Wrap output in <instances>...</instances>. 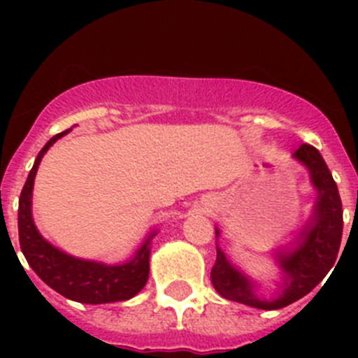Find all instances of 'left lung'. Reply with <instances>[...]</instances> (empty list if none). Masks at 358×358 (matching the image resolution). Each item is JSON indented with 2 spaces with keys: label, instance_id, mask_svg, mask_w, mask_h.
Masks as SVG:
<instances>
[{
  "label": "left lung",
  "instance_id": "1",
  "mask_svg": "<svg viewBox=\"0 0 358 358\" xmlns=\"http://www.w3.org/2000/svg\"><path fill=\"white\" fill-rule=\"evenodd\" d=\"M294 157L308 169L310 181L317 189V201L314 215L299 233L296 243L290 249L276 252V260L283 273L280 292L271 299L258 296L255 283L231 264L217 245L211 283L215 290L229 301L262 310L283 308L312 292L337 260L343 238V202L339 189L317 148L305 143L294 152ZM215 235L218 238L220 231L215 229Z\"/></svg>",
  "mask_w": 358,
  "mask_h": 358
}]
</instances>
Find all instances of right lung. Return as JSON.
Segmentation results:
<instances>
[{
    "label": "right lung",
    "instance_id": "add662e5",
    "mask_svg": "<svg viewBox=\"0 0 358 358\" xmlns=\"http://www.w3.org/2000/svg\"><path fill=\"white\" fill-rule=\"evenodd\" d=\"M69 131L71 129L55 134L41 148L36 163L28 173V179L19 197V245L28 265L34 268V273L55 292L68 297L71 301L87 303V305L125 301L134 297L147 283L148 271H150L148 267L150 242L156 236V231L147 236V240L141 243V248L136 251L131 260L120 265H107L93 260H82L57 249L48 240L43 238L31 218V189H34V179H36L41 159L46 150Z\"/></svg>",
    "mask_w": 358,
    "mask_h": 358
}]
</instances>
